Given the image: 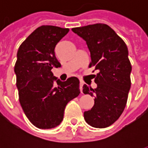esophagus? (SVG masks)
Returning a JSON list of instances; mask_svg holds the SVG:
<instances>
[{"mask_svg":"<svg viewBox=\"0 0 148 148\" xmlns=\"http://www.w3.org/2000/svg\"><path fill=\"white\" fill-rule=\"evenodd\" d=\"M83 82L80 81V86H79V88H80L81 93H82V86H83Z\"/></svg>","mask_w":148,"mask_h":148,"instance_id":"34e87169","label":"esophagus"}]
</instances>
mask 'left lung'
<instances>
[{
	"instance_id": "left-lung-1",
	"label": "left lung",
	"mask_w": 148,
	"mask_h": 148,
	"mask_svg": "<svg viewBox=\"0 0 148 148\" xmlns=\"http://www.w3.org/2000/svg\"><path fill=\"white\" fill-rule=\"evenodd\" d=\"M86 41L90 52V67L99 71L95 75L97 88L83 86L85 94L94 97L93 108L84 112V118L92 127L110 126L124 111L131 88L132 66L124 40L105 24L72 28Z\"/></svg>"
}]
</instances>
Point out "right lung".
<instances>
[{"label": "right lung", "mask_w": 148, "mask_h": 148, "mask_svg": "<svg viewBox=\"0 0 148 148\" xmlns=\"http://www.w3.org/2000/svg\"><path fill=\"white\" fill-rule=\"evenodd\" d=\"M68 32L69 28L39 27L17 51L14 71L20 103L31 123L39 128L49 129L61 124L66 106L80 93L78 78L62 82L51 72L53 67L61 66L55 48Z\"/></svg>", "instance_id": "1"}]
</instances>
